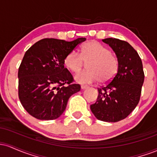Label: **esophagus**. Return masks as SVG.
I'll list each match as a JSON object with an SVG mask.
<instances>
[{"instance_id":"34e87169","label":"esophagus","mask_w":157,"mask_h":157,"mask_svg":"<svg viewBox=\"0 0 157 157\" xmlns=\"http://www.w3.org/2000/svg\"><path fill=\"white\" fill-rule=\"evenodd\" d=\"M88 88H89V86H86V85H82V86H81V89H82V90L88 89Z\"/></svg>"}]
</instances>
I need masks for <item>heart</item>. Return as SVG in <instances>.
<instances>
[{
  "label": "heart",
  "mask_w": 157,
  "mask_h": 157,
  "mask_svg": "<svg viewBox=\"0 0 157 157\" xmlns=\"http://www.w3.org/2000/svg\"><path fill=\"white\" fill-rule=\"evenodd\" d=\"M88 63L89 70L77 73L75 80L79 83L89 84L99 80L100 83H109L114 78L119 69V61L106 46L90 41L81 47L80 55L75 51L68 53L64 58V65L71 72L76 73Z\"/></svg>",
  "instance_id": "heart-1"
}]
</instances>
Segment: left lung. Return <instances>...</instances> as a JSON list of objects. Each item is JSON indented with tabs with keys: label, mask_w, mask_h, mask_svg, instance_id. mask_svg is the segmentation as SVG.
I'll list each match as a JSON object with an SVG mask.
<instances>
[{
	"label": "left lung",
	"mask_w": 157,
	"mask_h": 157,
	"mask_svg": "<svg viewBox=\"0 0 157 157\" xmlns=\"http://www.w3.org/2000/svg\"><path fill=\"white\" fill-rule=\"evenodd\" d=\"M102 41L116 54L119 69L111 82L99 88L97 101L90 108L97 120L116 122L127 117L137 105L145 75L141 58L128 43L116 38Z\"/></svg>",
	"instance_id": "obj_1"
}]
</instances>
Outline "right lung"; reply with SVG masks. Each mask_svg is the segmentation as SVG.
<instances>
[{
	"label": "right lung",
	"instance_id": "add662e5",
	"mask_svg": "<svg viewBox=\"0 0 157 157\" xmlns=\"http://www.w3.org/2000/svg\"><path fill=\"white\" fill-rule=\"evenodd\" d=\"M86 40L45 38L26 52L17 75L18 96L30 115L41 120H55L64 112L69 97L80 91L63 61Z\"/></svg>",
	"mask_w": 157,
	"mask_h": 157
}]
</instances>
